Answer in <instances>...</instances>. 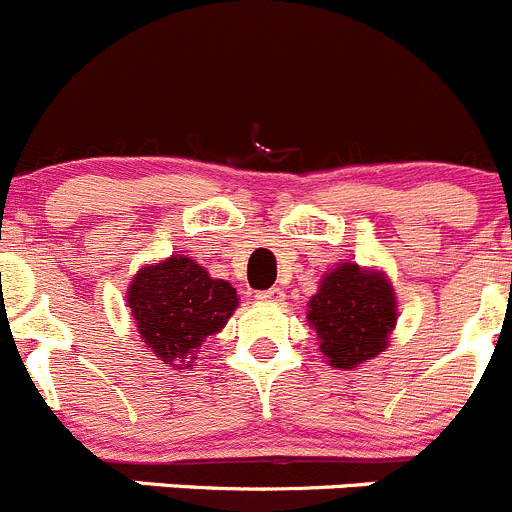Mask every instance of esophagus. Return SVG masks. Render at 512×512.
<instances>
[{
    "label": "esophagus",
    "instance_id": "34e87169",
    "mask_svg": "<svg viewBox=\"0 0 512 512\" xmlns=\"http://www.w3.org/2000/svg\"><path fill=\"white\" fill-rule=\"evenodd\" d=\"M255 298L265 300V303H283L285 293L280 288H270V290H260V293H255Z\"/></svg>",
    "mask_w": 512,
    "mask_h": 512
}]
</instances>
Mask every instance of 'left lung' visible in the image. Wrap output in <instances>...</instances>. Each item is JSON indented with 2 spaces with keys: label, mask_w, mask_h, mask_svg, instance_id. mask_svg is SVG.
I'll return each instance as SVG.
<instances>
[{
  "label": "left lung",
  "mask_w": 512,
  "mask_h": 512,
  "mask_svg": "<svg viewBox=\"0 0 512 512\" xmlns=\"http://www.w3.org/2000/svg\"><path fill=\"white\" fill-rule=\"evenodd\" d=\"M308 321L336 369H353L386 348L396 323V300L381 272L343 262L310 298Z\"/></svg>",
  "instance_id": "8db88e82"
}]
</instances>
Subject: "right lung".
Listing matches in <instances>:
<instances>
[{
    "mask_svg": "<svg viewBox=\"0 0 512 512\" xmlns=\"http://www.w3.org/2000/svg\"><path fill=\"white\" fill-rule=\"evenodd\" d=\"M237 290L184 255L143 267L128 288V305L146 346L174 366H189L191 351L229 321Z\"/></svg>",
    "mask_w": 512,
    "mask_h": 512,
    "instance_id": "add662e5",
    "label": "right lung"
}]
</instances>
